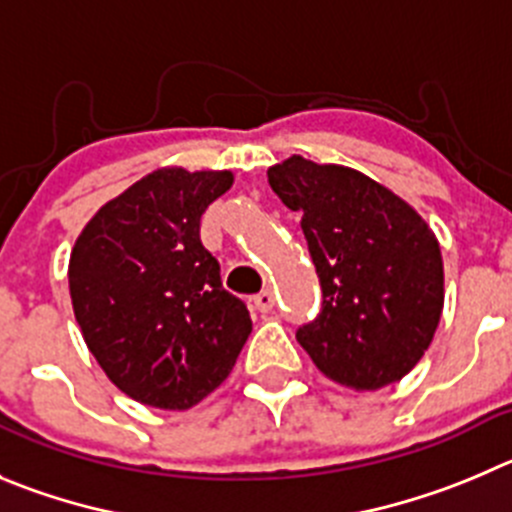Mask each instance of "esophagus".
<instances>
[{"label": "esophagus", "instance_id": "34e87169", "mask_svg": "<svg viewBox=\"0 0 512 512\" xmlns=\"http://www.w3.org/2000/svg\"><path fill=\"white\" fill-rule=\"evenodd\" d=\"M252 303H255V308L260 310V313H267V310H272V305H275V298H272L270 290H262V293H257L255 298H252Z\"/></svg>", "mask_w": 512, "mask_h": 512}]
</instances>
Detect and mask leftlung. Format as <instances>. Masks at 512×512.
<instances>
[{
    "instance_id": "1",
    "label": "left lung",
    "mask_w": 512,
    "mask_h": 512,
    "mask_svg": "<svg viewBox=\"0 0 512 512\" xmlns=\"http://www.w3.org/2000/svg\"><path fill=\"white\" fill-rule=\"evenodd\" d=\"M272 191L303 214L321 278L318 318L295 338L321 374L356 391L404 379L432 343L444 267L429 224L394 191L348 166L290 156L267 169Z\"/></svg>"
}]
</instances>
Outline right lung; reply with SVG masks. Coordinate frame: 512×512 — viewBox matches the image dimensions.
<instances>
[{"instance_id":"add662e5","label":"right lung","mask_w":512,"mask_h":512,"mask_svg":"<svg viewBox=\"0 0 512 512\" xmlns=\"http://www.w3.org/2000/svg\"><path fill=\"white\" fill-rule=\"evenodd\" d=\"M232 171L156 169L105 202L70 252L75 321L105 376L156 409L194 407L229 376L252 331L199 240Z\"/></svg>"}]
</instances>
